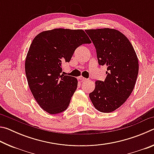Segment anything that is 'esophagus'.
Segmentation results:
<instances>
[{
  "instance_id": "1",
  "label": "esophagus",
  "mask_w": 154,
  "mask_h": 154,
  "mask_svg": "<svg viewBox=\"0 0 154 154\" xmlns=\"http://www.w3.org/2000/svg\"><path fill=\"white\" fill-rule=\"evenodd\" d=\"M79 79L82 81V82H83V81H85V80H86L87 79H85V78H84L83 77H82V76H81V77H79Z\"/></svg>"
}]
</instances>
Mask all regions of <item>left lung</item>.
<instances>
[{"label": "left lung", "instance_id": "left-lung-1", "mask_svg": "<svg viewBox=\"0 0 154 154\" xmlns=\"http://www.w3.org/2000/svg\"><path fill=\"white\" fill-rule=\"evenodd\" d=\"M85 32L95 47L98 64L107 66L105 81H96L90 100L99 111L110 113L123 105L134 89L139 72L137 54L118 30L101 28Z\"/></svg>", "mask_w": 154, "mask_h": 154}]
</instances>
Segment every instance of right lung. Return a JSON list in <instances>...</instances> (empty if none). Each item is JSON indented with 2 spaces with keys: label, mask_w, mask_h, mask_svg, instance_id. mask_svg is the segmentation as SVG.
I'll return each mask as SVG.
<instances>
[{
  "label": "right lung",
  "mask_w": 154,
  "mask_h": 154,
  "mask_svg": "<svg viewBox=\"0 0 154 154\" xmlns=\"http://www.w3.org/2000/svg\"><path fill=\"white\" fill-rule=\"evenodd\" d=\"M87 43L91 41L83 30L63 28L41 32L31 43L25 62L28 83L36 102L49 114L62 113L69 106L77 80L61 74L62 64Z\"/></svg>",
  "instance_id": "right-lung-1"
}]
</instances>
